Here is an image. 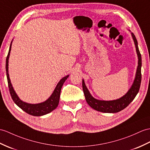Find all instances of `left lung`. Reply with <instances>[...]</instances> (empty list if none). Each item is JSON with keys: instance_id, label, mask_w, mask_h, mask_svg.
I'll return each mask as SVG.
<instances>
[{"instance_id": "obj_1", "label": "left lung", "mask_w": 150, "mask_h": 150, "mask_svg": "<svg viewBox=\"0 0 150 150\" xmlns=\"http://www.w3.org/2000/svg\"><path fill=\"white\" fill-rule=\"evenodd\" d=\"M132 38L134 41V43L136 48V52L138 57V66L135 74V77L134 81L132 83L131 88L128 90V91L121 98L110 101L99 100H97L91 96L89 90L87 88L83 80H82V89L86 100L88 105L97 111L105 113H116L122 110L125 108H126L129 104L133 101L136 96L137 94L139 91L141 82V66H142V59L141 55L139 50L138 43L136 38L134 34L131 33Z\"/></svg>"}]
</instances>
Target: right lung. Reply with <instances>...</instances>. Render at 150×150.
Listing matches in <instances>:
<instances>
[{"mask_svg": "<svg viewBox=\"0 0 150 150\" xmlns=\"http://www.w3.org/2000/svg\"><path fill=\"white\" fill-rule=\"evenodd\" d=\"M11 43H11V45H10L8 56L6 57V71L10 95L11 96V98L13 100V102L23 111H25L27 114L32 115V116H41L51 112L52 110L56 109L57 107L58 106L62 86L66 81V80L68 79L69 75L64 76L63 78L60 80V81L58 82L51 96L46 101H45V102L36 104H31L23 102V101H22L19 98V97L16 95V92L15 91V90H14L11 81H10L8 74V62L10 52H11Z\"/></svg>", "mask_w": 150, "mask_h": 150, "instance_id": "add662e5", "label": "right lung"}]
</instances>
